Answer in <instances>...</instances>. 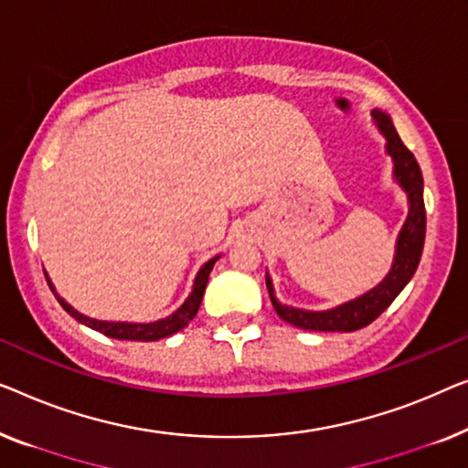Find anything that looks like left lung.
I'll return each instance as SVG.
<instances>
[{"mask_svg":"<svg viewBox=\"0 0 468 468\" xmlns=\"http://www.w3.org/2000/svg\"><path fill=\"white\" fill-rule=\"evenodd\" d=\"M375 124L386 137V153L392 156L394 163V180L400 184V188L407 193L410 201V214L403 229H400L397 239V254H394L392 269L384 280L371 291L360 294L358 299L347 301L344 305H337L326 312H307L291 305H282L273 294L271 278L267 275V291L271 297L275 314L288 324L305 328V331H328V333H352L358 331L384 314L388 305L399 297L400 291L410 284V280L416 273L422 259L424 237H426V209H424V177L420 169L416 156H413L394 129L390 116L381 110L371 112Z\"/></svg>","mask_w":468,"mask_h":468,"instance_id":"1","label":"left lung"}]
</instances>
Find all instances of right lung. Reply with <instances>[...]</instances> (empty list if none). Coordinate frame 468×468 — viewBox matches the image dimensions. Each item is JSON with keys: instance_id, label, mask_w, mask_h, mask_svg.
<instances>
[{"instance_id": "1", "label": "right lung", "mask_w": 468, "mask_h": 468, "mask_svg": "<svg viewBox=\"0 0 468 468\" xmlns=\"http://www.w3.org/2000/svg\"><path fill=\"white\" fill-rule=\"evenodd\" d=\"M216 261H218V256H214L212 261H207L206 265L199 269V273H197L195 284H193V292H190L188 299L182 303V307H177L174 314L167 315V318L156 320V322H146V324H142V322H105V320L89 318V315L76 312V309L71 307L68 301H63L61 297H58L57 291H55V286H52L50 278L46 273L44 275H46V282H48L50 291L55 292L57 301L61 303V307L71 315V318H76L78 322H82V324H87L89 328H93V331H100V333L105 335V337H112V339L156 341V339L169 337V335L182 331V328L186 326L188 322L195 318L197 312H199L203 292H206L209 273H212Z\"/></svg>"}]
</instances>
